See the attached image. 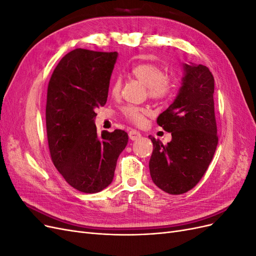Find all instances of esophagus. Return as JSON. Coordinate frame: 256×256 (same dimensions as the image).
I'll return each instance as SVG.
<instances>
[{"instance_id":"obj_1","label":"esophagus","mask_w":256,"mask_h":256,"mask_svg":"<svg viewBox=\"0 0 256 256\" xmlns=\"http://www.w3.org/2000/svg\"><path fill=\"white\" fill-rule=\"evenodd\" d=\"M128 136H129V138L130 140H136V138H141V134L138 132V131H136V130H134V129H131V130H129V132H128Z\"/></svg>"}]
</instances>
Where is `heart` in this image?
<instances>
[{"mask_svg":"<svg viewBox=\"0 0 256 256\" xmlns=\"http://www.w3.org/2000/svg\"><path fill=\"white\" fill-rule=\"evenodd\" d=\"M130 74L134 78L145 85L147 95L150 98L160 102V100H164L172 95L174 82L171 76L164 74L161 66L154 63H141L131 68ZM120 90L122 80L120 78H115L110 86L112 96L118 97ZM122 114L131 124L141 126L147 116L152 114V111L148 108L144 106H125L122 109Z\"/></svg>","mask_w":256,"mask_h":256,"instance_id":"b5f03b06","label":"heart"}]
</instances>
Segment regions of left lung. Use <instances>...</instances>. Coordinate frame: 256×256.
<instances>
[{
  "mask_svg": "<svg viewBox=\"0 0 256 256\" xmlns=\"http://www.w3.org/2000/svg\"><path fill=\"white\" fill-rule=\"evenodd\" d=\"M182 86L157 124L172 141L164 144L150 136L154 150L150 172L154 184L170 194L194 188L210 164L218 145L214 115V80L204 65L184 66Z\"/></svg>",
  "mask_w": 256,
  "mask_h": 256,
  "instance_id": "8db88e82",
  "label": "left lung"
}]
</instances>
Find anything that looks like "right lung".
<instances>
[{"label": "right lung", "mask_w": 256, "mask_h": 256, "mask_svg": "<svg viewBox=\"0 0 256 256\" xmlns=\"http://www.w3.org/2000/svg\"><path fill=\"white\" fill-rule=\"evenodd\" d=\"M118 52L74 49L54 69L48 84L46 126L51 160L72 188L96 193L109 186L128 134L97 132L96 108L106 102Z\"/></svg>", "instance_id": "obj_1"}]
</instances>
